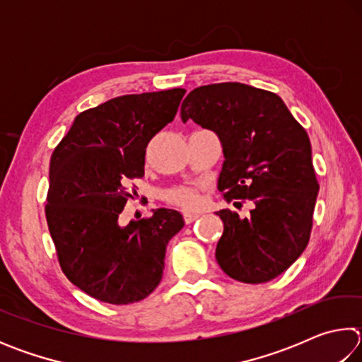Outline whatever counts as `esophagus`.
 I'll use <instances>...</instances> for the list:
<instances>
[{
  "instance_id": "obj_1",
  "label": "esophagus",
  "mask_w": 362,
  "mask_h": 362,
  "mask_svg": "<svg viewBox=\"0 0 362 362\" xmlns=\"http://www.w3.org/2000/svg\"><path fill=\"white\" fill-rule=\"evenodd\" d=\"M198 217H199V214H196V212H185V214H183V218H185L187 223H193Z\"/></svg>"
}]
</instances>
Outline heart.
Here are the masks:
<instances>
[{
	"instance_id": "heart-1",
	"label": "heart",
	"mask_w": 362,
	"mask_h": 362,
	"mask_svg": "<svg viewBox=\"0 0 362 362\" xmlns=\"http://www.w3.org/2000/svg\"><path fill=\"white\" fill-rule=\"evenodd\" d=\"M166 199L170 204L180 206L183 209H194L201 203L198 189L193 187H175L166 193Z\"/></svg>"
}]
</instances>
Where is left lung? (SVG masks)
Wrapping results in <instances>:
<instances>
[{
  "mask_svg": "<svg viewBox=\"0 0 362 362\" xmlns=\"http://www.w3.org/2000/svg\"><path fill=\"white\" fill-rule=\"evenodd\" d=\"M180 116L218 136L223 198L252 206L243 218L230 209L216 212L223 222L216 249L220 268L247 284L279 276L302 255L313 226L320 185L308 134L279 95L243 83L193 89Z\"/></svg>",
  "mask_w": 362,
  "mask_h": 362,
  "instance_id": "1",
  "label": "left lung"
}]
</instances>
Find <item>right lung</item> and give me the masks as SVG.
Instances as JSON below:
<instances>
[{
  "label": "right lung",
  "mask_w": 362,
  "mask_h": 362,
  "mask_svg": "<svg viewBox=\"0 0 362 362\" xmlns=\"http://www.w3.org/2000/svg\"><path fill=\"white\" fill-rule=\"evenodd\" d=\"M187 90L121 95L79 113L51 156L46 220L60 268L88 296L112 305L148 297L163 278L174 209L121 226L127 185L145 174L146 145L174 119Z\"/></svg>",
  "instance_id": "add662e5"
}]
</instances>
